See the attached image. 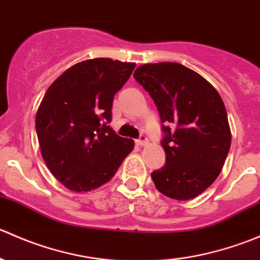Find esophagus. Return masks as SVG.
I'll return each mask as SVG.
<instances>
[{
    "label": "esophagus",
    "instance_id": "34e87169",
    "mask_svg": "<svg viewBox=\"0 0 260 260\" xmlns=\"http://www.w3.org/2000/svg\"><path fill=\"white\" fill-rule=\"evenodd\" d=\"M147 142H148V138H147L145 135H141L140 138H137V140H136V143H137L138 146H145Z\"/></svg>",
    "mask_w": 260,
    "mask_h": 260
}]
</instances>
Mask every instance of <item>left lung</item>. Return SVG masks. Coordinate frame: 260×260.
<instances>
[{
    "label": "left lung",
    "instance_id": "obj_1",
    "mask_svg": "<svg viewBox=\"0 0 260 260\" xmlns=\"http://www.w3.org/2000/svg\"><path fill=\"white\" fill-rule=\"evenodd\" d=\"M135 79L151 95L162 122L166 164L151 174L157 190L193 199L221 171L232 143L226 109L216 89L177 62L145 64Z\"/></svg>",
    "mask_w": 260,
    "mask_h": 260
}]
</instances>
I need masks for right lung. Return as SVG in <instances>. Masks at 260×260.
Segmentation results:
<instances>
[{
	"label": "right lung",
	"instance_id": "obj_1",
	"mask_svg": "<svg viewBox=\"0 0 260 260\" xmlns=\"http://www.w3.org/2000/svg\"><path fill=\"white\" fill-rule=\"evenodd\" d=\"M136 64L96 57L78 62L46 90L36 113L41 154L51 174L75 192L108 182L132 152V140L108 125L114 94Z\"/></svg>",
	"mask_w": 260,
	"mask_h": 260
}]
</instances>
